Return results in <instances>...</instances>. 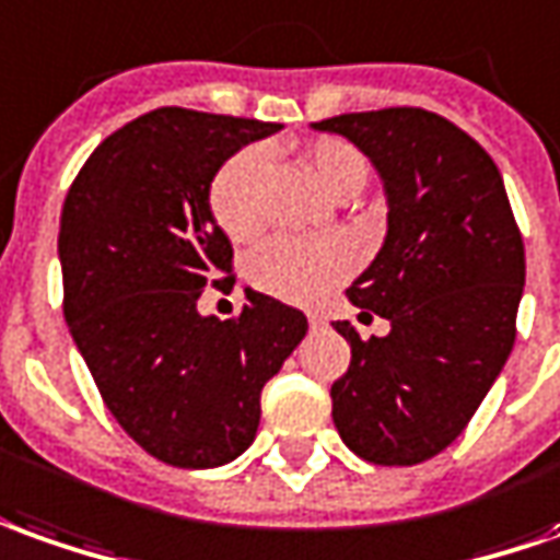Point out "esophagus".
Listing matches in <instances>:
<instances>
[{
	"label": "esophagus",
	"mask_w": 560,
	"mask_h": 560,
	"mask_svg": "<svg viewBox=\"0 0 560 560\" xmlns=\"http://www.w3.org/2000/svg\"><path fill=\"white\" fill-rule=\"evenodd\" d=\"M307 323H311V329H323V326H326V317H323V314H307Z\"/></svg>",
	"instance_id": "1"
}]
</instances>
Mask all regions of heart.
Here are the masks:
<instances>
[{
	"mask_svg": "<svg viewBox=\"0 0 560 560\" xmlns=\"http://www.w3.org/2000/svg\"><path fill=\"white\" fill-rule=\"evenodd\" d=\"M304 164L314 173L319 188L331 198H341L350 188H362L369 176V164L360 149L335 137L311 142L304 149ZM265 176H268V152L261 145L241 149L213 176L210 210L219 229L231 241H253L265 225V207H261ZM353 265L357 256L345 241L307 243L271 237L249 256L246 277L265 295L292 304H317L353 271Z\"/></svg>",
	"mask_w": 560,
	"mask_h": 560,
	"instance_id": "heart-1",
	"label": "heart"
}]
</instances>
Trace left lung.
I'll list each match as a JSON object with an SVG mask.
<instances>
[{"label":"left lung","instance_id":"obj_1","mask_svg":"<svg viewBox=\"0 0 560 560\" xmlns=\"http://www.w3.org/2000/svg\"><path fill=\"white\" fill-rule=\"evenodd\" d=\"M341 133L387 191V237L347 299L390 319V335L350 345L331 384V420L357 457L415 466L464 433L515 345L524 241L493 158L448 118L418 106L350 112Z\"/></svg>","mask_w":560,"mask_h":560}]
</instances>
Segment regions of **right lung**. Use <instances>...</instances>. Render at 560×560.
Segmentation results:
<instances>
[{
  "instance_id": "obj_1",
  "label": "right lung",
  "mask_w": 560,
  "mask_h": 560,
  "mask_svg": "<svg viewBox=\"0 0 560 560\" xmlns=\"http://www.w3.org/2000/svg\"><path fill=\"white\" fill-rule=\"evenodd\" d=\"M277 125L161 106L100 142L60 213L63 317L112 418L145 454L210 469L253 445L261 387L307 331L302 311L246 289L241 314L200 317L234 283L210 183Z\"/></svg>"
}]
</instances>
